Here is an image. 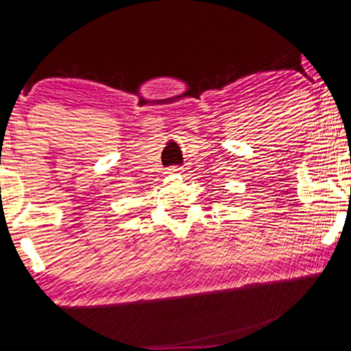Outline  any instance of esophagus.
I'll return each instance as SVG.
<instances>
[{"instance_id": "1", "label": "esophagus", "mask_w": 351, "mask_h": 351, "mask_svg": "<svg viewBox=\"0 0 351 351\" xmlns=\"http://www.w3.org/2000/svg\"><path fill=\"white\" fill-rule=\"evenodd\" d=\"M181 170H183V168H181V167H170V173H178Z\"/></svg>"}]
</instances>
